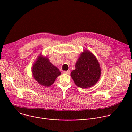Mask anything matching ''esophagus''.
<instances>
[{"label":"esophagus","mask_w":132,"mask_h":132,"mask_svg":"<svg viewBox=\"0 0 132 132\" xmlns=\"http://www.w3.org/2000/svg\"><path fill=\"white\" fill-rule=\"evenodd\" d=\"M64 73H66V74H69L70 73V70H67V71H63Z\"/></svg>","instance_id":"esophagus-1"}]
</instances>
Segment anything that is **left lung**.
<instances>
[{"label": "left lung", "instance_id": "8db88e82", "mask_svg": "<svg viewBox=\"0 0 132 132\" xmlns=\"http://www.w3.org/2000/svg\"><path fill=\"white\" fill-rule=\"evenodd\" d=\"M101 70L96 56L85 50L80 54L75 65V69L71 72L70 76L77 86L82 89L89 88L99 80Z\"/></svg>", "mask_w": 132, "mask_h": 132}]
</instances>
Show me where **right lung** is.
Returning <instances> with one entry per match:
<instances>
[{"instance_id": "add662e5", "label": "right lung", "mask_w": 132, "mask_h": 132, "mask_svg": "<svg viewBox=\"0 0 132 132\" xmlns=\"http://www.w3.org/2000/svg\"><path fill=\"white\" fill-rule=\"evenodd\" d=\"M33 77L40 85L44 87L51 86L61 74L58 68L54 66L47 56L41 54L37 56L32 67Z\"/></svg>"}]
</instances>
